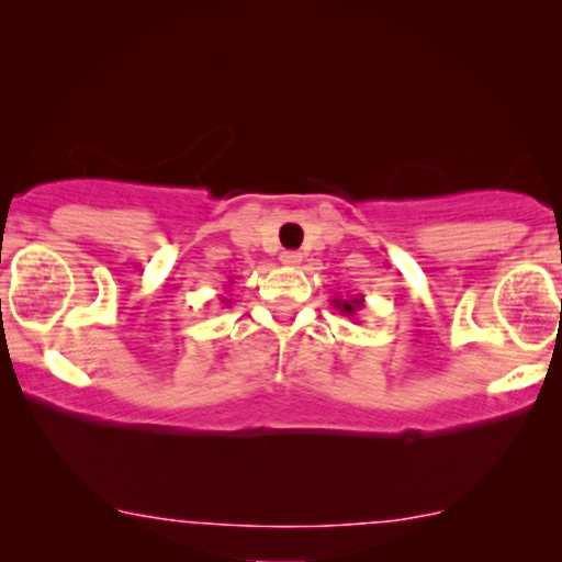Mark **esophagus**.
Here are the masks:
<instances>
[{
	"mask_svg": "<svg viewBox=\"0 0 562 562\" xmlns=\"http://www.w3.org/2000/svg\"><path fill=\"white\" fill-rule=\"evenodd\" d=\"M279 260H281V266L296 268L299 263H302V252H296V250H283Z\"/></svg>",
	"mask_w": 562,
	"mask_h": 562,
	"instance_id": "esophagus-1",
	"label": "esophagus"
}]
</instances>
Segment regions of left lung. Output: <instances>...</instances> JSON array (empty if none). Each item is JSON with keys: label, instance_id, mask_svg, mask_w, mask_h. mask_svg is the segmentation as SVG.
I'll list each match as a JSON object with an SVG mask.
<instances>
[{"label": "left lung", "instance_id": "1", "mask_svg": "<svg viewBox=\"0 0 562 562\" xmlns=\"http://www.w3.org/2000/svg\"><path fill=\"white\" fill-rule=\"evenodd\" d=\"M363 296H335L333 299V306H335V310L337 312H340L342 314V317H352V319H356V314L360 312V310H363Z\"/></svg>", "mask_w": 562, "mask_h": 562}]
</instances>
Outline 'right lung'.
<instances>
[{
    "instance_id": "right-lung-1",
    "label": "right lung",
    "mask_w": 562,
    "mask_h": 562,
    "mask_svg": "<svg viewBox=\"0 0 562 562\" xmlns=\"http://www.w3.org/2000/svg\"><path fill=\"white\" fill-rule=\"evenodd\" d=\"M225 304H229V302H225Z\"/></svg>"
}]
</instances>
